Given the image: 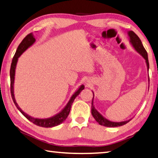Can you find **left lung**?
Listing matches in <instances>:
<instances>
[{
    "mask_svg": "<svg viewBox=\"0 0 158 158\" xmlns=\"http://www.w3.org/2000/svg\"><path fill=\"white\" fill-rule=\"evenodd\" d=\"M127 35H128V37H129L130 42L131 45H132V47L135 49L136 52L139 53L141 56L144 58V60H145L146 66H147V70L148 71L149 63H148V53H147L146 49H144V47L142 44V42H141L139 37L137 35H136L132 31H127ZM148 81H149V77H148ZM93 97L92 100L91 114L93 115V118L95 119V121H97L99 124L105 127H114L122 126V125H124L125 124L127 123L130 121L131 119L127 120V121H121V122H113V121H109L108 119H106V118L104 117L102 115L100 112H98L97 109H95L94 105H93V100H93V98H94V93L93 92Z\"/></svg>",
    "mask_w": 158,
    "mask_h": 158,
    "instance_id": "8db88e82",
    "label": "left lung"
}]
</instances>
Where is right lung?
<instances>
[{
  "mask_svg": "<svg viewBox=\"0 0 158 158\" xmlns=\"http://www.w3.org/2000/svg\"><path fill=\"white\" fill-rule=\"evenodd\" d=\"M35 42V38L33 35V33L28 34V35H26L24 39L23 40L22 42H21L20 44L19 45V47L17 49L15 54L13 57V59L12 61L11 64V68H10V90H11V95L13 102H14L15 105L17 106V108L19 109L21 114L24 116L26 118L29 120L31 122L35 124L36 125H38L40 127H52L57 126V125H60L65 121L67 118V117L69 114L70 111L71 106L73 105L74 99L76 98L77 96L79 95V93L81 92L82 90L84 89V85H81L79 88L77 89L74 94L72 95V97L69 99V100L67 105L65 106L62 110H61L59 113L54 115V116L50 118H34L31 116H29L28 114L25 113L22 109H21L19 106L18 104L16 102L15 94H14V83H15V70H16V67H17L18 58L21 56V55L25 52L26 49H28L29 47H31Z\"/></svg>",
  "mask_w": 158,
  "mask_h": 158,
  "instance_id": "right-lung-1",
  "label": "right lung"
}]
</instances>
